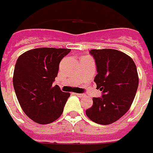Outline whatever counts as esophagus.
Masks as SVG:
<instances>
[{
  "instance_id": "1",
  "label": "esophagus",
  "mask_w": 153,
  "mask_h": 153,
  "mask_svg": "<svg viewBox=\"0 0 153 153\" xmlns=\"http://www.w3.org/2000/svg\"><path fill=\"white\" fill-rule=\"evenodd\" d=\"M75 95H77V96H79V97H84L85 96V94H79V93H75Z\"/></svg>"
}]
</instances>
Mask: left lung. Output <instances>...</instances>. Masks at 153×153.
<instances>
[{"label":"left lung","mask_w":153,"mask_h":153,"mask_svg":"<svg viewBox=\"0 0 153 153\" xmlns=\"http://www.w3.org/2000/svg\"><path fill=\"white\" fill-rule=\"evenodd\" d=\"M96 64L94 81L102 91L101 97L93 98V105L86 116L97 124L109 125L128 111L138 88L137 66L131 57L116 49L90 51Z\"/></svg>","instance_id":"1"}]
</instances>
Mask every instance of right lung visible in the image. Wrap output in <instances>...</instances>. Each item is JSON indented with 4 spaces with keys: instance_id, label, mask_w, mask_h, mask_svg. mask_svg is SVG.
<instances>
[{
    "instance_id": "add662e5",
    "label": "right lung",
    "mask_w": 153,
    "mask_h": 153,
    "mask_svg": "<svg viewBox=\"0 0 153 153\" xmlns=\"http://www.w3.org/2000/svg\"><path fill=\"white\" fill-rule=\"evenodd\" d=\"M68 48H41L27 51L16 60L13 86L20 105L30 119L38 124H49L59 119L70 96L53 82L60 61Z\"/></svg>"
}]
</instances>
